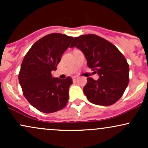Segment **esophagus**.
<instances>
[{"mask_svg":"<svg viewBox=\"0 0 148 148\" xmlns=\"http://www.w3.org/2000/svg\"><path fill=\"white\" fill-rule=\"evenodd\" d=\"M76 79H78V76H72V80H73V81H76Z\"/></svg>","mask_w":148,"mask_h":148,"instance_id":"1","label":"esophagus"}]
</instances>
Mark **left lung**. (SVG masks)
I'll return each instance as SVG.
<instances>
[{"label":"left lung","mask_w":148,"mask_h":148,"mask_svg":"<svg viewBox=\"0 0 148 148\" xmlns=\"http://www.w3.org/2000/svg\"><path fill=\"white\" fill-rule=\"evenodd\" d=\"M74 47L84 53L88 67L99 75L97 81L87 78L84 88L87 99L101 106L118 101L130 81V67L123 54L108 40L94 34L74 37L70 48Z\"/></svg>","instance_id":"1"}]
</instances>
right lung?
<instances>
[{
  "label": "right lung",
  "mask_w": 148,
  "mask_h": 148,
  "mask_svg": "<svg viewBox=\"0 0 148 148\" xmlns=\"http://www.w3.org/2000/svg\"><path fill=\"white\" fill-rule=\"evenodd\" d=\"M74 37L51 33L42 37L30 47L23 58L18 81L23 95L38 111L51 113L62 109L69 99L72 79L53 77L62 54Z\"/></svg>",
  "instance_id": "1"
}]
</instances>
